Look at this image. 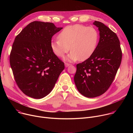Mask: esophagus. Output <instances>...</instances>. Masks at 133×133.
I'll return each instance as SVG.
<instances>
[{"instance_id":"esophagus-1","label":"esophagus","mask_w":133,"mask_h":133,"mask_svg":"<svg viewBox=\"0 0 133 133\" xmlns=\"http://www.w3.org/2000/svg\"><path fill=\"white\" fill-rule=\"evenodd\" d=\"M65 67H68V66H70V65H71V64H69V63H65Z\"/></svg>"}]
</instances>
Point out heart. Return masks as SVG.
<instances>
[{
	"mask_svg": "<svg viewBox=\"0 0 133 133\" xmlns=\"http://www.w3.org/2000/svg\"><path fill=\"white\" fill-rule=\"evenodd\" d=\"M58 37L50 44L51 48L57 56L63 57L70 49L69 55L64 58L65 60L84 61L89 58L95 50L99 35L93 27L76 24L65 27Z\"/></svg>",
	"mask_w": 133,
	"mask_h": 133,
	"instance_id": "b5f03b06",
	"label": "heart"
}]
</instances>
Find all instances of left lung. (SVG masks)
<instances>
[{"instance_id":"8db88e82","label":"left lung","mask_w":133,"mask_h":133,"mask_svg":"<svg viewBox=\"0 0 133 133\" xmlns=\"http://www.w3.org/2000/svg\"><path fill=\"white\" fill-rule=\"evenodd\" d=\"M99 30V41L89 58L76 65L74 82L79 92L93 98L105 92L111 85L122 58L117 35L103 23L95 21Z\"/></svg>"}]
</instances>
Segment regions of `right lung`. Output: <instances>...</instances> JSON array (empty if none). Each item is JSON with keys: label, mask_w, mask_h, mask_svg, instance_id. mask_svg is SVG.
<instances>
[{"label": "right lung", "mask_w": 133, "mask_h": 133, "mask_svg": "<svg viewBox=\"0 0 133 133\" xmlns=\"http://www.w3.org/2000/svg\"><path fill=\"white\" fill-rule=\"evenodd\" d=\"M62 29L52 23L35 21L16 37L10 65L17 86L27 96L37 99L47 96L64 69V63L50 46L52 37Z\"/></svg>", "instance_id": "obj_1"}]
</instances>
